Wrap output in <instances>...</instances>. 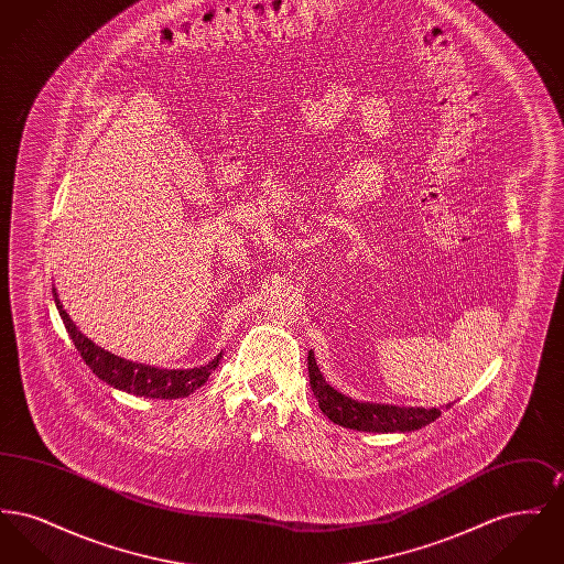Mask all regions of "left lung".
Segmentation results:
<instances>
[{
  "label": "left lung",
  "instance_id": "obj_1",
  "mask_svg": "<svg viewBox=\"0 0 564 564\" xmlns=\"http://www.w3.org/2000/svg\"><path fill=\"white\" fill-rule=\"evenodd\" d=\"M308 376L315 398L319 400L323 414L347 430L391 433V431H414L430 425L442 412L437 408H400L384 403H359L338 393L325 382L315 355L308 352Z\"/></svg>",
  "mask_w": 564,
  "mask_h": 564
}]
</instances>
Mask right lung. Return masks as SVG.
<instances>
[{
	"mask_svg": "<svg viewBox=\"0 0 564 564\" xmlns=\"http://www.w3.org/2000/svg\"><path fill=\"white\" fill-rule=\"evenodd\" d=\"M53 294L58 315L65 323V329L72 336L82 359L93 370V375L99 376L104 382H108L109 387H116L120 391L141 395V398L177 400V398H186L192 391H196L200 384H205L207 378L219 366L221 352L207 366L192 368V370H161V368L127 361V359H122V357H118L109 350L97 347L93 340H88L76 327V323L69 319V315L65 313V308H63L61 300L56 297L54 290Z\"/></svg>",
	"mask_w": 564,
	"mask_h": 564,
	"instance_id": "obj_1",
	"label": "right lung"
}]
</instances>
